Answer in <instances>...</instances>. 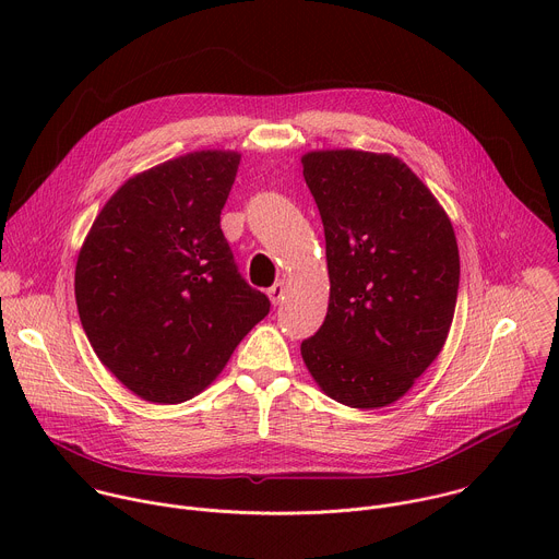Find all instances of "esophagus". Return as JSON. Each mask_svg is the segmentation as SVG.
<instances>
[{"mask_svg": "<svg viewBox=\"0 0 559 559\" xmlns=\"http://www.w3.org/2000/svg\"><path fill=\"white\" fill-rule=\"evenodd\" d=\"M267 296H270L272 305H278V302L285 298V283H283V281L274 283V285L267 289Z\"/></svg>", "mask_w": 559, "mask_h": 559, "instance_id": "1", "label": "esophagus"}]
</instances>
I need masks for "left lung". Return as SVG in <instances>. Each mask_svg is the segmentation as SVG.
Instances as JSON below:
<instances>
[{"label": "left lung", "instance_id": "obj_1", "mask_svg": "<svg viewBox=\"0 0 559 559\" xmlns=\"http://www.w3.org/2000/svg\"><path fill=\"white\" fill-rule=\"evenodd\" d=\"M325 229L330 307L300 343L334 401L395 403L438 358L455 311L460 257L451 221L391 154L328 150L302 156Z\"/></svg>", "mask_w": 559, "mask_h": 559}]
</instances>
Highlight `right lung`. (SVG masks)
<instances>
[{
  "mask_svg": "<svg viewBox=\"0 0 559 559\" xmlns=\"http://www.w3.org/2000/svg\"><path fill=\"white\" fill-rule=\"evenodd\" d=\"M238 162L236 152L203 150L136 175L99 212L79 252L84 332L143 401H190L270 311L221 229Z\"/></svg>",
  "mask_w": 559,
  "mask_h": 559,
  "instance_id": "add662e5",
  "label": "right lung"
}]
</instances>
